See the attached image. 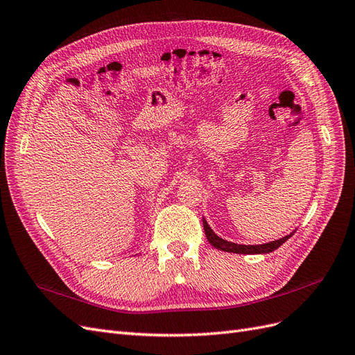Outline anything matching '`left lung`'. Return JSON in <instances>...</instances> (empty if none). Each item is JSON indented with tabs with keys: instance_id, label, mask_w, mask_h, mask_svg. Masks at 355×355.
Instances as JSON below:
<instances>
[{
	"instance_id": "obj_1",
	"label": "left lung",
	"mask_w": 355,
	"mask_h": 355,
	"mask_svg": "<svg viewBox=\"0 0 355 355\" xmlns=\"http://www.w3.org/2000/svg\"><path fill=\"white\" fill-rule=\"evenodd\" d=\"M202 227H204V232H206V237L209 240V243L216 247L218 250L222 252H230V253H239V254H262V253H271L275 249H278L283 243H286L290 237H292V234L286 235V237L280 239V240H275L271 243H266V244H257V245H244V244H235L227 240H222L220 237H218L216 234L211 231V228L209 227V223L206 222V219H202Z\"/></svg>"
}]
</instances>
